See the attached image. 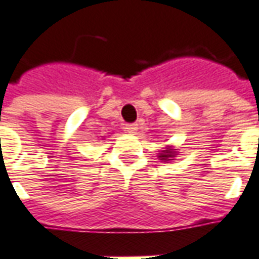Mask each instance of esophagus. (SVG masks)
Listing matches in <instances>:
<instances>
[{"mask_svg": "<svg viewBox=\"0 0 259 259\" xmlns=\"http://www.w3.org/2000/svg\"><path fill=\"white\" fill-rule=\"evenodd\" d=\"M124 129L127 133H136V130H137V124L136 123H127L124 126Z\"/></svg>", "mask_w": 259, "mask_h": 259, "instance_id": "1", "label": "esophagus"}]
</instances>
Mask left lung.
I'll use <instances>...</instances> for the list:
<instances>
[{
	"instance_id": "left-lung-1",
	"label": "left lung",
	"mask_w": 259,
	"mask_h": 259,
	"mask_svg": "<svg viewBox=\"0 0 259 259\" xmlns=\"http://www.w3.org/2000/svg\"><path fill=\"white\" fill-rule=\"evenodd\" d=\"M174 154H175V152L172 151V150H166V151L161 152V155H159V158H161V159H165V161H169V158L172 157Z\"/></svg>"
}]
</instances>
